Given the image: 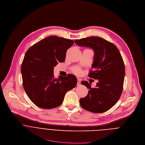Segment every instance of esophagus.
<instances>
[{"mask_svg": "<svg viewBox=\"0 0 145 145\" xmlns=\"http://www.w3.org/2000/svg\"><path fill=\"white\" fill-rule=\"evenodd\" d=\"M80 82H81V80L80 79H78V80H77V86L80 85Z\"/></svg>", "mask_w": 145, "mask_h": 145, "instance_id": "esophagus-1", "label": "esophagus"}]
</instances>
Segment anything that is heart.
<instances>
[{
    "mask_svg": "<svg viewBox=\"0 0 145 145\" xmlns=\"http://www.w3.org/2000/svg\"><path fill=\"white\" fill-rule=\"evenodd\" d=\"M72 71H73L75 74H77V75H79V74H81V70H80V69L79 68V67H75L74 69H73Z\"/></svg>",
    "mask_w": 145,
    "mask_h": 145,
    "instance_id": "obj_1",
    "label": "heart"
}]
</instances>
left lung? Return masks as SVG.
I'll return each instance as SVG.
<instances>
[{
    "instance_id": "8db88e82",
    "label": "left lung",
    "mask_w": 145,
    "mask_h": 145,
    "mask_svg": "<svg viewBox=\"0 0 145 145\" xmlns=\"http://www.w3.org/2000/svg\"><path fill=\"white\" fill-rule=\"evenodd\" d=\"M74 42L79 46L90 47L94 51V71L89 76L98 80L95 88L88 81L81 82L89 90L86 97L80 99V105L89 111L105 112L118 102L122 92L125 75L122 57L116 46L101 37H88Z\"/></svg>"
}]
</instances>
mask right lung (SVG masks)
Here are the masks:
<instances>
[{
	"label": "right lung",
	"mask_w": 145,
	"mask_h": 145,
	"mask_svg": "<svg viewBox=\"0 0 145 145\" xmlns=\"http://www.w3.org/2000/svg\"><path fill=\"white\" fill-rule=\"evenodd\" d=\"M74 41L50 36L37 42L25 54L21 66L23 88L30 99L40 108L59 106L66 93L74 88L77 79L72 74L56 79L54 67L65 61Z\"/></svg>",
	"instance_id": "add662e5"
}]
</instances>
